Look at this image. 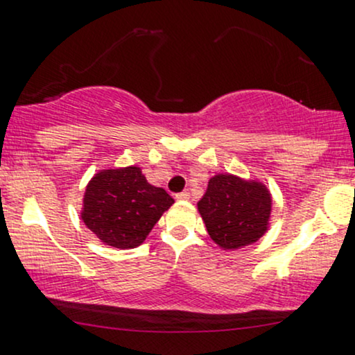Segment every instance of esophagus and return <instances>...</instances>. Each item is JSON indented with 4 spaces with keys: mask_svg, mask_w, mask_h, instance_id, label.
<instances>
[{
    "mask_svg": "<svg viewBox=\"0 0 355 355\" xmlns=\"http://www.w3.org/2000/svg\"><path fill=\"white\" fill-rule=\"evenodd\" d=\"M177 200H189L190 198V191H180V193L175 195Z\"/></svg>",
    "mask_w": 355,
    "mask_h": 355,
    "instance_id": "34e87169",
    "label": "esophagus"
}]
</instances>
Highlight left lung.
<instances>
[{
    "label": "left lung",
    "instance_id": "8db88e82",
    "mask_svg": "<svg viewBox=\"0 0 355 355\" xmlns=\"http://www.w3.org/2000/svg\"><path fill=\"white\" fill-rule=\"evenodd\" d=\"M198 211L211 240L226 250H234L258 241L266 232L271 196L259 183L216 175L208 182Z\"/></svg>",
    "mask_w": 355,
    "mask_h": 355
}]
</instances>
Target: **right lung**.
<instances>
[{
  "label": "right lung",
  "instance_id": "add662e5",
  "mask_svg": "<svg viewBox=\"0 0 355 355\" xmlns=\"http://www.w3.org/2000/svg\"><path fill=\"white\" fill-rule=\"evenodd\" d=\"M173 198L145 180L139 166L104 170L89 182L83 220L114 248H135L150 233Z\"/></svg>",
  "mask_w": 355,
  "mask_h": 355
}]
</instances>
